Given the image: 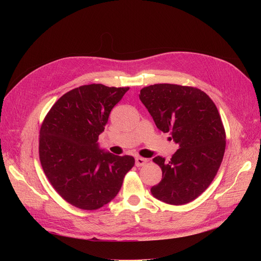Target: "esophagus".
<instances>
[{"label":"esophagus","mask_w":261,"mask_h":261,"mask_svg":"<svg viewBox=\"0 0 261 261\" xmlns=\"http://www.w3.org/2000/svg\"><path fill=\"white\" fill-rule=\"evenodd\" d=\"M146 163H147V159H145V158L136 156V159H135L136 167H143V165H145Z\"/></svg>","instance_id":"1"}]
</instances>
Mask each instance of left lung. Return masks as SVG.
I'll return each instance as SVG.
<instances>
[{"instance_id":"8db88e82","label":"left lung","mask_w":261,"mask_h":261,"mask_svg":"<svg viewBox=\"0 0 261 261\" xmlns=\"http://www.w3.org/2000/svg\"><path fill=\"white\" fill-rule=\"evenodd\" d=\"M139 99L156 127L179 146L170 161L153 158L162 179L151 194L175 206L193 201L209 187L223 160L225 130L216 105L198 88L173 84L145 87Z\"/></svg>"}]
</instances>
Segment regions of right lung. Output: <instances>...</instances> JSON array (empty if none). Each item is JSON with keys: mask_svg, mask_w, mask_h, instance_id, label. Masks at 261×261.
Returning <instances> with one entry per match:
<instances>
[{"mask_svg": "<svg viewBox=\"0 0 261 261\" xmlns=\"http://www.w3.org/2000/svg\"><path fill=\"white\" fill-rule=\"evenodd\" d=\"M128 89L84 85L63 94L44 117L39 138L43 172L77 208L96 210L114 199L135 164L133 156L105 152L98 144L110 112Z\"/></svg>", "mask_w": 261, "mask_h": 261, "instance_id": "right-lung-1", "label": "right lung"}]
</instances>
